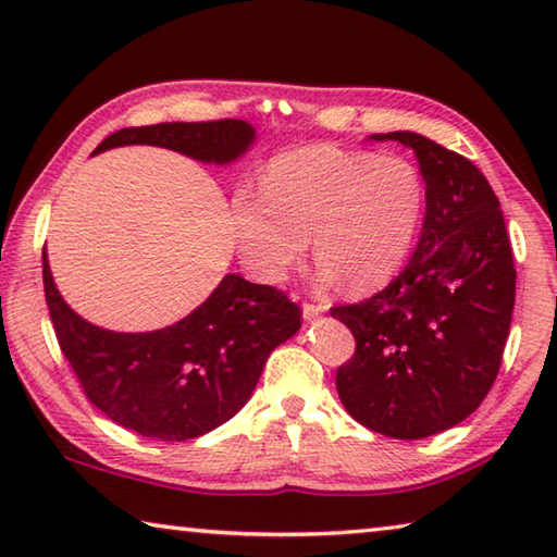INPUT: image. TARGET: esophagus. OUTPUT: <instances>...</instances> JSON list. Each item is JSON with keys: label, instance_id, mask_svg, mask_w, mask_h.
<instances>
[{"label": "esophagus", "instance_id": "esophagus-1", "mask_svg": "<svg viewBox=\"0 0 557 557\" xmlns=\"http://www.w3.org/2000/svg\"><path fill=\"white\" fill-rule=\"evenodd\" d=\"M324 309L326 307H322V305H309V301H305V305H301V317H305L307 322H309V319H314V317L322 314Z\"/></svg>", "mask_w": 557, "mask_h": 557}]
</instances>
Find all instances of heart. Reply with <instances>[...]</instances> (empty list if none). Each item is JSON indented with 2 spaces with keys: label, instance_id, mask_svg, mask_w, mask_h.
Listing matches in <instances>:
<instances>
[{
  "label": "heart",
  "instance_id": "1",
  "mask_svg": "<svg viewBox=\"0 0 557 557\" xmlns=\"http://www.w3.org/2000/svg\"><path fill=\"white\" fill-rule=\"evenodd\" d=\"M425 215V182L400 154L332 145L272 159L260 194L240 191L231 219L252 275L280 282L305 260L314 238L319 285L366 292L403 268Z\"/></svg>",
  "mask_w": 557,
  "mask_h": 557
}]
</instances>
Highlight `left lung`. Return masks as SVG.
Returning a JSON list of instances; mask_svg holds the SVG:
<instances>
[{
    "instance_id": "8db88e82",
    "label": "left lung",
    "mask_w": 557,
    "mask_h": 557,
    "mask_svg": "<svg viewBox=\"0 0 557 557\" xmlns=\"http://www.w3.org/2000/svg\"><path fill=\"white\" fill-rule=\"evenodd\" d=\"M418 157L425 223L391 285L334 307L356 354L336 391L356 422L420 440L469 418L496 381L516 301V268L502 203L479 169L418 132L371 135Z\"/></svg>"
}]
</instances>
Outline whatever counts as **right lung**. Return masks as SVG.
<instances>
[{
	"mask_svg": "<svg viewBox=\"0 0 557 557\" xmlns=\"http://www.w3.org/2000/svg\"><path fill=\"white\" fill-rule=\"evenodd\" d=\"M245 120L159 122L120 129L96 152L152 145L203 164H233L256 145ZM44 292L61 351L88 400L143 437L184 442L228 422L256 391L268 356L295 336L301 312L287 295L225 275L191 314L157 332H110L65 305L44 250Z\"/></svg>",
	"mask_w": 557,
	"mask_h": 557,
	"instance_id": "right-lung-1",
	"label": "right lung"
}]
</instances>
